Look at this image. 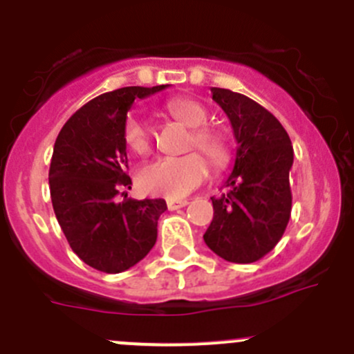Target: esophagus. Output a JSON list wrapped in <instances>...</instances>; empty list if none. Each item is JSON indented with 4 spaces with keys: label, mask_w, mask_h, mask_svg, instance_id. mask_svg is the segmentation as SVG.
<instances>
[{
    "label": "esophagus",
    "mask_w": 354,
    "mask_h": 354,
    "mask_svg": "<svg viewBox=\"0 0 354 354\" xmlns=\"http://www.w3.org/2000/svg\"><path fill=\"white\" fill-rule=\"evenodd\" d=\"M185 205H188L187 200H178V202L176 200H167V209L169 210H178Z\"/></svg>",
    "instance_id": "1"
}]
</instances>
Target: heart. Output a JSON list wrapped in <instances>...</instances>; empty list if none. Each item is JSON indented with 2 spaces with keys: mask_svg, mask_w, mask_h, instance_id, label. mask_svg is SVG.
<instances>
[{
  "mask_svg": "<svg viewBox=\"0 0 354 354\" xmlns=\"http://www.w3.org/2000/svg\"><path fill=\"white\" fill-rule=\"evenodd\" d=\"M166 108L188 128H194L190 149H200L214 166H223L226 162L230 157L226 140L221 133L205 128L209 114L198 101L190 97L171 99ZM123 140L135 154H147L152 145L151 128L140 116L130 114L123 124ZM207 174H209V166L197 152L178 157L166 156L142 167L138 173V185L145 194L180 200L195 190L205 180Z\"/></svg>",
  "mask_w": 354,
  "mask_h": 354,
  "instance_id": "1",
  "label": "heart"
}]
</instances>
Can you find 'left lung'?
<instances>
[{
	"instance_id": "obj_1",
	"label": "left lung",
	"mask_w": 354,
	"mask_h": 354,
	"mask_svg": "<svg viewBox=\"0 0 354 354\" xmlns=\"http://www.w3.org/2000/svg\"><path fill=\"white\" fill-rule=\"evenodd\" d=\"M233 127L236 157L227 194L212 197L214 219L203 241L227 262L252 263L283 238L291 216L292 145L272 113L238 92L212 87Z\"/></svg>"
}]
</instances>
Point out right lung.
Returning a JSON list of instances; mask_svg holds the SVG:
<instances>
[{
    "label": "right lung",
    "mask_w": 354,
    "mask_h": 354,
    "mask_svg": "<svg viewBox=\"0 0 354 354\" xmlns=\"http://www.w3.org/2000/svg\"><path fill=\"white\" fill-rule=\"evenodd\" d=\"M169 85L123 87L82 106L59 131L49 167L53 209L71 250L87 266L118 274L140 262L157 240L162 198L116 202L131 188L123 124L135 99Z\"/></svg>",
    "instance_id": "1"
}]
</instances>
